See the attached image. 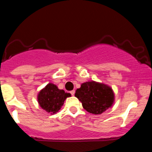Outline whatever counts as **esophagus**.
<instances>
[{"label":"esophagus","instance_id":"1","mask_svg":"<svg viewBox=\"0 0 152 152\" xmlns=\"http://www.w3.org/2000/svg\"><path fill=\"white\" fill-rule=\"evenodd\" d=\"M75 91H70V94H72V96H74V95H75Z\"/></svg>","mask_w":152,"mask_h":152}]
</instances>
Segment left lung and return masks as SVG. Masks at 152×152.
I'll return each mask as SVG.
<instances>
[{
	"label": "left lung",
	"instance_id": "obj_1",
	"mask_svg": "<svg viewBox=\"0 0 152 152\" xmlns=\"http://www.w3.org/2000/svg\"><path fill=\"white\" fill-rule=\"evenodd\" d=\"M75 96L81 102L84 110L93 114H101L112 106L114 94L107 85L89 81L81 84L77 89Z\"/></svg>",
	"mask_w": 152,
	"mask_h": 152
}]
</instances>
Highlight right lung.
Wrapping results in <instances>:
<instances>
[{
	"label": "right lung",
	"instance_id": "obj_1",
	"mask_svg": "<svg viewBox=\"0 0 152 152\" xmlns=\"http://www.w3.org/2000/svg\"><path fill=\"white\" fill-rule=\"evenodd\" d=\"M71 96L63 90H59L53 84H47L38 95V102L40 107L51 114L58 112L64 100Z\"/></svg>",
	"mask_w": 152,
	"mask_h": 152
}]
</instances>
